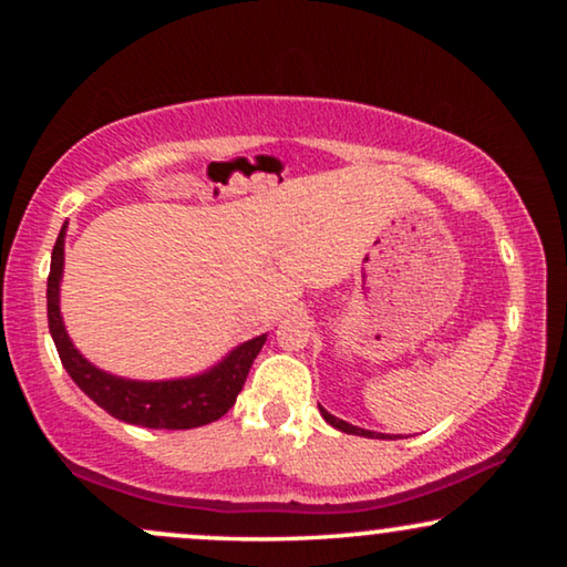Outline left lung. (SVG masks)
Returning a JSON list of instances; mask_svg holds the SVG:
<instances>
[{
  "instance_id": "8db88e82",
  "label": "left lung",
  "mask_w": 567,
  "mask_h": 567,
  "mask_svg": "<svg viewBox=\"0 0 567 567\" xmlns=\"http://www.w3.org/2000/svg\"><path fill=\"white\" fill-rule=\"evenodd\" d=\"M320 413H322V417L324 421H328L332 429H338V431H343V433H353V436H367V439H374V436H379V439H384L382 433H374V431H363V429H359V425H351V423H346V421H340V417H336V415H330L328 410L324 408H320Z\"/></svg>"
}]
</instances>
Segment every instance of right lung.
<instances>
[{"label":"right lung","instance_id":"add662e5","mask_svg":"<svg viewBox=\"0 0 567 567\" xmlns=\"http://www.w3.org/2000/svg\"><path fill=\"white\" fill-rule=\"evenodd\" d=\"M64 235L66 227L59 231L56 245L51 252V274H49V330L53 343H56L59 359L74 379L76 386L95 400L100 408L107 410L118 421L144 425V429H198L227 413L235 405L237 394L243 392L245 379L250 374L255 355L260 353L266 336L252 338L235 348L219 367L200 377L175 379V382H131L113 374H105L82 359L69 340L64 322L59 312V281L64 270Z\"/></svg>","mask_w":567,"mask_h":567}]
</instances>
